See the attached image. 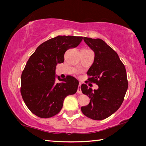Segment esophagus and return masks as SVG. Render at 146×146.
Segmentation results:
<instances>
[{"instance_id": "obj_1", "label": "esophagus", "mask_w": 146, "mask_h": 146, "mask_svg": "<svg viewBox=\"0 0 146 146\" xmlns=\"http://www.w3.org/2000/svg\"><path fill=\"white\" fill-rule=\"evenodd\" d=\"M80 86H81V83L80 82L78 84V90H77V93L79 94H82V91H81V89H80Z\"/></svg>"}]
</instances>
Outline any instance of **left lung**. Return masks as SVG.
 Here are the masks:
<instances>
[{
    "label": "left lung",
    "mask_w": 146,
    "mask_h": 146,
    "mask_svg": "<svg viewBox=\"0 0 146 146\" xmlns=\"http://www.w3.org/2000/svg\"><path fill=\"white\" fill-rule=\"evenodd\" d=\"M95 53L94 62L88 71V78L96 83L97 90L83 84L81 90L90 98L89 104L81 108L83 114L93 120L105 119L119 109L128 88L126 70L118 54L100 38L84 37Z\"/></svg>",
    "instance_id": "left-lung-1"
}]
</instances>
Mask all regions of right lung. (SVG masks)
<instances>
[{"mask_svg": "<svg viewBox=\"0 0 146 146\" xmlns=\"http://www.w3.org/2000/svg\"><path fill=\"white\" fill-rule=\"evenodd\" d=\"M82 38L57 36L41 44L29 57L21 75V93L34 115L44 118L53 117L60 111L65 98L76 92L78 81L71 76L60 78L55 70L57 64L64 61L66 51L78 46Z\"/></svg>", "mask_w": 146, "mask_h": 146, "instance_id": "obj_1", "label": "right lung"}]
</instances>
